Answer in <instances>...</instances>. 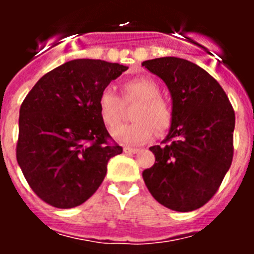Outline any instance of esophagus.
Listing matches in <instances>:
<instances>
[{"mask_svg": "<svg viewBox=\"0 0 254 254\" xmlns=\"http://www.w3.org/2000/svg\"><path fill=\"white\" fill-rule=\"evenodd\" d=\"M137 151L138 149H133V147H129V146L123 147V152H126V154H136Z\"/></svg>", "mask_w": 254, "mask_h": 254, "instance_id": "esophagus-1", "label": "esophagus"}]
</instances>
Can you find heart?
I'll list each match as a JSON object with an SVG mask.
<instances>
[{"label":"heart","instance_id":"obj_1","mask_svg":"<svg viewBox=\"0 0 254 254\" xmlns=\"http://www.w3.org/2000/svg\"><path fill=\"white\" fill-rule=\"evenodd\" d=\"M123 99L138 100L132 118L133 123L120 125L111 131L112 138L117 142L138 145L149 141L155 129L161 133L169 128L172 123V108L160 96V87L154 80L147 77L132 78L122 86ZM98 108L102 121L108 127H113L122 118L123 105L112 89L107 87L100 93Z\"/></svg>","mask_w":254,"mask_h":254}]
</instances>
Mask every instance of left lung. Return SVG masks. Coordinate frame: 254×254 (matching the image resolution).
I'll return each mask as SVG.
<instances>
[{
  "instance_id": "1",
  "label": "left lung",
  "mask_w": 254,
  "mask_h": 254,
  "mask_svg": "<svg viewBox=\"0 0 254 254\" xmlns=\"http://www.w3.org/2000/svg\"><path fill=\"white\" fill-rule=\"evenodd\" d=\"M142 66L165 82L173 113L167 143L150 147L155 163L143 182L165 207L193 211L216 193L232 165L234 111L219 82L193 62L161 57Z\"/></svg>"
}]
</instances>
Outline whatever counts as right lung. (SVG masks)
Instances as JSON below:
<instances>
[{
	"label": "right lung",
	"instance_id": "obj_1",
	"mask_svg": "<svg viewBox=\"0 0 254 254\" xmlns=\"http://www.w3.org/2000/svg\"><path fill=\"white\" fill-rule=\"evenodd\" d=\"M128 67L102 60L68 61L38 80L22 102L16 159L44 202L71 208L90 198L104 181L109 159L98 100Z\"/></svg>",
	"mask_w": 254,
	"mask_h": 254
}]
</instances>
